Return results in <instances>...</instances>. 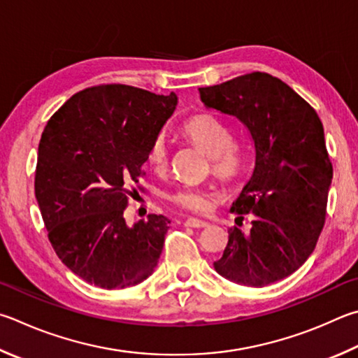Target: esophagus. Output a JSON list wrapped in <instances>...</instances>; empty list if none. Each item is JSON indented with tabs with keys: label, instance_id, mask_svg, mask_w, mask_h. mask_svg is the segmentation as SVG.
Instances as JSON below:
<instances>
[{
	"label": "esophagus",
	"instance_id": "1",
	"mask_svg": "<svg viewBox=\"0 0 358 358\" xmlns=\"http://www.w3.org/2000/svg\"><path fill=\"white\" fill-rule=\"evenodd\" d=\"M183 225H185V227H192V229H203V227H206L208 224L203 222V220H200V219L189 217V219L185 220Z\"/></svg>",
	"mask_w": 358,
	"mask_h": 358
}]
</instances>
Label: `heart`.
<instances>
[{
  "label": "heart",
  "mask_w": 358,
  "mask_h": 358,
  "mask_svg": "<svg viewBox=\"0 0 358 358\" xmlns=\"http://www.w3.org/2000/svg\"><path fill=\"white\" fill-rule=\"evenodd\" d=\"M181 133L210 157L211 171L216 177L233 180L244 171L247 161L245 148L231 141V128L219 115L211 113L194 114L183 123ZM147 164L157 173L166 172L169 166V145L162 134H158L148 145ZM167 200L185 211L205 214L216 203L217 194L210 187L181 185L167 194Z\"/></svg>",
  "instance_id": "b5f03b06"
}]
</instances>
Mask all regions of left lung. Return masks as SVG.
<instances>
[{
	"label": "left lung",
	"mask_w": 358,
	"mask_h": 358,
	"mask_svg": "<svg viewBox=\"0 0 358 358\" xmlns=\"http://www.w3.org/2000/svg\"><path fill=\"white\" fill-rule=\"evenodd\" d=\"M199 92L206 108L238 117L255 148L252 177L231 205L241 224L252 214V229L229 230L214 269L245 287L282 280L307 262L326 222L334 167L322 122L287 83L263 71Z\"/></svg>",
	"instance_id": "obj_1"
}]
</instances>
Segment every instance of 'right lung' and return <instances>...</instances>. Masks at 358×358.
Instances as JSON below:
<instances>
[{
    "label": "right lung",
    "instance_id": "add662e5",
    "mask_svg": "<svg viewBox=\"0 0 358 358\" xmlns=\"http://www.w3.org/2000/svg\"><path fill=\"white\" fill-rule=\"evenodd\" d=\"M177 100L173 92L100 84L71 95L43 129L37 203L56 255L90 285L134 287L157 268L171 220L148 214L128 227L123 211Z\"/></svg>",
    "mask_w": 358,
    "mask_h": 358
}]
</instances>
